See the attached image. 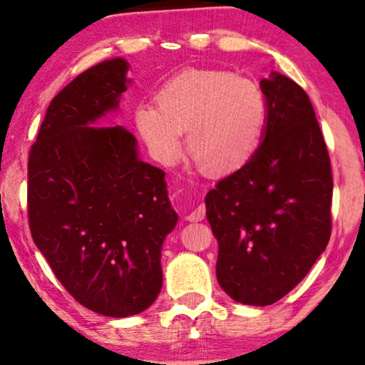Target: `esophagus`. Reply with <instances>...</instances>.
I'll list each match as a JSON object with an SVG mask.
<instances>
[{
    "mask_svg": "<svg viewBox=\"0 0 365 365\" xmlns=\"http://www.w3.org/2000/svg\"><path fill=\"white\" fill-rule=\"evenodd\" d=\"M206 216V207L205 206H196L194 210L186 216L187 221H201Z\"/></svg>",
    "mask_w": 365,
    "mask_h": 365,
    "instance_id": "obj_1",
    "label": "esophagus"
}]
</instances>
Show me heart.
Segmentation results:
<instances>
[{
    "mask_svg": "<svg viewBox=\"0 0 365 365\" xmlns=\"http://www.w3.org/2000/svg\"><path fill=\"white\" fill-rule=\"evenodd\" d=\"M158 106L137 103L134 125L158 163L181 155L184 132L207 173L228 176L257 154L267 122V101L253 80L225 70H186L159 88Z\"/></svg>",
    "mask_w": 365,
    "mask_h": 365,
    "instance_id": "obj_1",
    "label": "heart"
}]
</instances>
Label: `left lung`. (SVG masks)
Segmentation results:
<instances>
[{
	"label": "left lung",
	"instance_id": "obj_1",
	"mask_svg": "<svg viewBox=\"0 0 365 365\" xmlns=\"http://www.w3.org/2000/svg\"><path fill=\"white\" fill-rule=\"evenodd\" d=\"M267 122L255 158L206 194L217 240L216 278L235 302L272 305L304 280L330 238L332 169L300 85L259 82Z\"/></svg>",
	"mask_w": 365,
	"mask_h": 365
}]
</instances>
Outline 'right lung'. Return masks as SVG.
Masks as SVG:
<instances>
[{
	"label": "right lung",
	"mask_w": 365,
	"mask_h": 365,
	"mask_svg": "<svg viewBox=\"0 0 365 365\" xmlns=\"http://www.w3.org/2000/svg\"><path fill=\"white\" fill-rule=\"evenodd\" d=\"M129 61L85 70L51 101L28 159V216L35 245L70 295L124 319L163 288V243L178 223L163 169L139 158L119 112Z\"/></svg>",
	"instance_id": "add662e5"
}]
</instances>
